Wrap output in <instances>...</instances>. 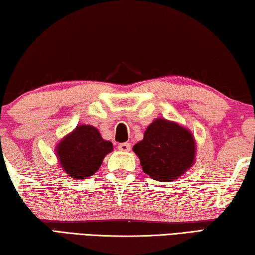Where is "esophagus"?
<instances>
[{"mask_svg": "<svg viewBox=\"0 0 255 255\" xmlns=\"http://www.w3.org/2000/svg\"><path fill=\"white\" fill-rule=\"evenodd\" d=\"M130 147L131 146L129 143H122L118 145V149L122 150V152H129V150H130Z\"/></svg>", "mask_w": 255, "mask_h": 255, "instance_id": "esophagus-1", "label": "esophagus"}]
</instances>
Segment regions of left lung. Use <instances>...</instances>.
Wrapping results in <instances>:
<instances>
[{"instance_id":"left-lung-1","label":"left lung","mask_w":255,"mask_h":255,"mask_svg":"<svg viewBox=\"0 0 255 255\" xmlns=\"http://www.w3.org/2000/svg\"><path fill=\"white\" fill-rule=\"evenodd\" d=\"M132 150L146 174L161 182H171L193 165L196 141L187 128L158 118L149 125L143 140L133 145Z\"/></svg>"}]
</instances>
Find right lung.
I'll list each match as a JSON object with an SVG mask.
<instances>
[{"label":"right lung","mask_w":255,"mask_h":255,"mask_svg":"<svg viewBox=\"0 0 255 255\" xmlns=\"http://www.w3.org/2000/svg\"><path fill=\"white\" fill-rule=\"evenodd\" d=\"M112 149L111 141L103 139L96 127L79 125L59 141L56 155L68 176L79 180L96 173Z\"/></svg>","instance_id":"1"}]
</instances>
